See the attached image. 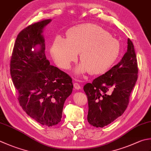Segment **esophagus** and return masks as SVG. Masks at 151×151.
Here are the masks:
<instances>
[{
  "instance_id": "esophagus-1",
  "label": "esophagus",
  "mask_w": 151,
  "mask_h": 151,
  "mask_svg": "<svg viewBox=\"0 0 151 151\" xmlns=\"http://www.w3.org/2000/svg\"><path fill=\"white\" fill-rule=\"evenodd\" d=\"M73 86H74V88H75L76 90H80L81 88V85H80L78 83H77V82H75V83L73 84Z\"/></svg>"
}]
</instances>
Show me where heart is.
I'll return each instance as SVG.
<instances>
[{"label": "heart", "mask_w": 151, "mask_h": 151, "mask_svg": "<svg viewBox=\"0 0 151 151\" xmlns=\"http://www.w3.org/2000/svg\"><path fill=\"white\" fill-rule=\"evenodd\" d=\"M120 45L110 33L99 25L91 23L78 25L67 32V38L56 37L50 52L55 63L67 69L78 58L82 63L76 67L77 75L89 72L91 75L105 73L119 57Z\"/></svg>", "instance_id": "1"}]
</instances>
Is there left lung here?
<instances>
[{"instance_id":"left-lung-1","label":"left lung","mask_w":151,"mask_h":151,"mask_svg":"<svg viewBox=\"0 0 151 151\" xmlns=\"http://www.w3.org/2000/svg\"><path fill=\"white\" fill-rule=\"evenodd\" d=\"M138 67L134 46L128 39V49L122 60L91 83L84 85L88 97V121L103 128L122 115L128 107L129 96L137 80Z\"/></svg>"}]
</instances>
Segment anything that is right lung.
<instances>
[{
    "instance_id": "1",
    "label": "right lung",
    "mask_w": 151,
    "mask_h": 151,
    "mask_svg": "<svg viewBox=\"0 0 151 151\" xmlns=\"http://www.w3.org/2000/svg\"><path fill=\"white\" fill-rule=\"evenodd\" d=\"M51 21L23 29L17 35L10 60V75L20 105L32 119L49 127L60 122L64 103L73 88L70 76L50 65L46 57L42 33Z\"/></svg>"
}]
</instances>
